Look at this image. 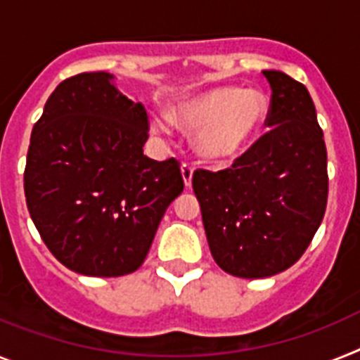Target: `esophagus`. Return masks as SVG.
I'll return each mask as SVG.
<instances>
[{
    "instance_id": "34e87169",
    "label": "esophagus",
    "mask_w": 360,
    "mask_h": 360,
    "mask_svg": "<svg viewBox=\"0 0 360 360\" xmlns=\"http://www.w3.org/2000/svg\"><path fill=\"white\" fill-rule=\"evenodd\" d=\"M181 174H183V181H185V185L192 186V175H194V166H190V165H183L181 166Z\"/></svg>"
}]
</instances>
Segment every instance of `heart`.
Instances as JSON below:
<instances>
[{
	"instance_id": "heart-1",
	"label": "heart",
	"mask_w": 360,
	"mask_h": 360,
	"mask_svg": "<svg viewBox=\"0 0 360 360\" xmlns=\"http://www.w3.org/2000/svg\"><path fill=\"white\" fill-rule=\"evenodd\" d=\"M269 117L267 96L258 89L216 87L177 102L170 119L183 131L198 134L195 148L205 161L225 165L245 155Z\"/></svg>"
}]
</instances>
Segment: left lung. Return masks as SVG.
Returning a JSON list of instances; mask_svg holds the SVG:
<instances>
[{"label": "left lung", "instance_id": "left-lung-1", "mask_svg": "<svg viewBox=\"0 0 360 360\" xmlns=\"http://www.w3.org/2000/svg\"><path fill=\"white\" fill-rule=\"evenodd\" d=\"M271 104L264 134L231 168L194 172L208 247L238 278H267L297 264L328 205V153L306 86L264 71Z\"/></svg>", "mask_w": 360, "mask_h": 360}]
</instances>
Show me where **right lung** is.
<instances>
[{"label": "right lung", "instance_id": "obj_1", "mask_svg": "<svg viewBox=\"0 0 360 360\" xmlns=\"http://www.w3.org/2000/svg\"><path fill=\"white\" fill-rule=\"evenodd\" d=\"M111 75L80 72L51 93L34 124L23 188L53 256L75 273L137 271L168 205L183 192L179 161L143 153L148 115Z\"/></svg>", "mask_w": 360, "mask_h": 360}]
</instances>
